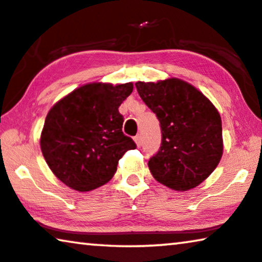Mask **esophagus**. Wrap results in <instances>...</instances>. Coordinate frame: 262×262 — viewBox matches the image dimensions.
I'll list each match as a JSON object with an SVG mask.
<instances>
[{
  "label": "esophagus",
  "mask_w": 262,
  "mask_h": 262,
  "mask_svg": "<svg viewBox=\"0 0 262 262\" xmlns=\"http://www.w3.org/2000/svg\"><path fill=\"white\" fill-rule=\"evenodd\" d=\"M134 141H135L136 146H138V147L141 146V136H140V135H136L135 138H134Z\"/></svg>",
  "instance_id": "34e87169"
}]
</instances>
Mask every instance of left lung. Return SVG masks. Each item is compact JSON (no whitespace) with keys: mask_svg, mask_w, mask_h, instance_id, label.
<instances>
[{"mask_svg":"<svg viewBox=\"0 0 262 262\" xmlns=\"http://www.w3.org/2000/svg\"><path fill=\"white\" fill-rule=\"evenodd\" d=\"M135 86L160 122V148L148 161L152 176L173 190L200 185L223 154L217 109L200 90L178 78L138 82Z\"/></svg>","mask_w":262,"mask_h":262,"instance_id":"1","label":"left lung"}]
</instances>
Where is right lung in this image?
Returning <instances> with one entry per match:
<instances>
[{"mask_svg": "<svg viewBox=\"0 0 262 262\" xmlns=\"http://www.w3.org/2000/svg\"><path fill=\"white\" fill-rule=\"evenodd\" d=\"M133 83L86 84L57 102L47 114L40 147L51 171L73 190L108 183L119 160L136 145L122 132L119 106Z\"/></svg>", "mask_w": 262, "mask_h": 262, "instance_id": "add662e5", "label": "right lung"}]
</instances>
